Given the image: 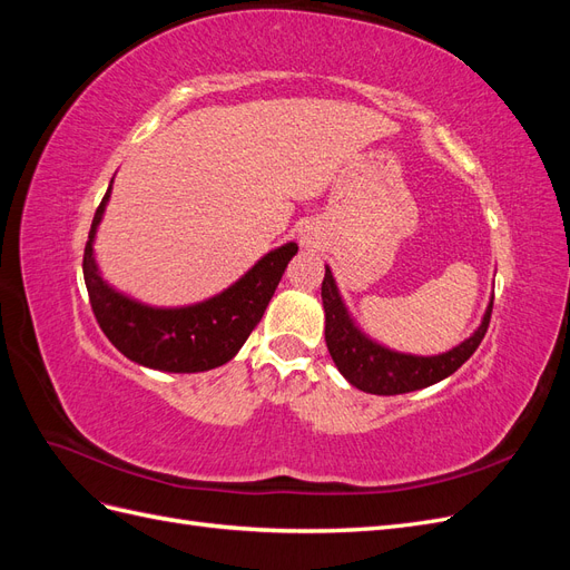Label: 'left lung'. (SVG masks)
I'll use <instances>...</instances> for the list:
<instances>
[{"instance_id":"left-lung-1","label":"left lung","mask_w":570,"mask_h":570,"mask_svg":"<svg viewBox=\"0 0 570 570\" xmlns=\"http://www.w3.org/2000/svg\"><path fill=\"white\" fill-rule=\"evenodd\" d=\"M321 297L325 308L327 352H331L340 373L347 377L354 387L371 394H404L444 381L446 375H452L456 368H461L480 347L492 316L490 302L488 314L482 318L478 331L469 340L461 342L459 347L440 356H411L390 352L356 331L347 316V308H344L340 299L333 273L327 268L321 285Z\"/></svg>"}]
</instances>
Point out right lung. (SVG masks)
Masks as SVG:
<instances>
[{
	"label": "right lung",
	"instance_id": "right-lung-1",
	"mask_svg": "<svg viewBox=\"0 0 570 570\" xmlns=\"http://www.w3.org/2000/svg\"><path fill=\"white\" fill-rule=\"evenodd\" d=\"M109 193L111 185L97 206L82 254L85 285L101 333L120 354L149 368L199 373L226 364L262 321L289 258L299 247L287 243L281 249H273L245 278L209 302L185 308H151L118 295L97 273L92 239Z\"/></svg>",
	"mask_w": 570,
	"mask_h": 570
}]
</instances>
